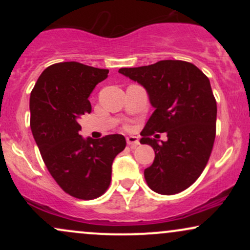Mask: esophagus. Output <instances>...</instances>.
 <instances>
[{"label":"esophagus","instance_id":"1","mask_svg":"<svg viewBox=\"0 0 250 250\" xmlns=\"http://www.w3.org/2000/svg\"><path fill=\"white\" fill-rule=\"evenodd\" d=\"M127 143L129 146H130L131 148H136L137 146L140 145L139 137H137V136H128L127 137Z\"/></svg>","mask_w":250,"mask_h":250}]
</instances>
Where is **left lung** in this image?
<instances>
[{"instance_id": "left-lung-1", "label": "left lung", "mask_w": 250, "mask_h": 250, "mask_svg": "<svg viewBox=\"0 0 250 250\" xmlns=\"http://www.w3.org/2000/svg\"><path fill=\"white\" fill-rule=\"evenodd\" d=\"M140 83L155 108L142 130V145L155 151L145 179L155 193L174 195L190 187L207 166L216 134V101L210 82L193 63L163 60L150 65L121 68ZM166 132L159 143L150 136Z\"/></svg>"}]
</instances>
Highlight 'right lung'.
<instances>
[{
  "label": "right lung",
  "instance_id": "obj_1",
  "mask_svg": "<svg viewBox=\"0 0 250 250\" xmlns=\"http://www.w3.org/2000/svg\"><path fill=\"white\" fill-rule=\"evenodd\" d=\"M109 70L61 62L43 70L30 94V128L42 159L57 185L81 200L107 190L111 165L125 148L123 135L83 139L79 120L90 113L88 97Z\"/></svg>",
  "mask_w": 250,
  "mask_h": 250
}]
</instances>
